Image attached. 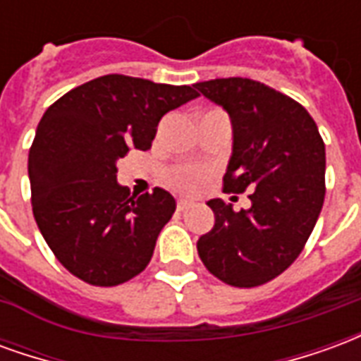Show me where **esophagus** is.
<instances>
[{
  "label": "esophagus",
  "instance_id": "34e87169",
  "mask_svg": "<svg viewBox=\"0 0 361 361\" xmlns=\"http://www.w3.org/2000/svg\"><path fill=\"white\" fill-rule=\"evenodd\" d=\"M191 201H188V199H180V201H178V211H188L189 207H191Z\"/></svg>",
  "mask_w": 361,
  "mask_h": 361
}]
</instances>
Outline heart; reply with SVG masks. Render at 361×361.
I'll list each match as a JSON object with an SVG mask.
<instances>
[{
  "mask_svg": "<svg viewBox=\"0 0 361 361\" xmlns=\"http://www.w3.org/2000/svg\"><path fill=\"white\" fill-rule=\"evenodd\" d=\"M211 176V170L207 166L201 164H181L176 166L170 176H168V181L170 185H173L180 191H185V193H195L199 189L203 188L204 181L209 180Z\"/></svg>",
  "mask_w": 361,
  "mask_h": 361,
  "instance_id": "obj_1",
  "label": "heart"
}]
</instances>
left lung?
Segmentation results:
<instances>
[{
	"mask_svg": "<svg viewBox=\"0 0 361 361\" xmlns=\"http://www.w3.org/2000/svg\"><path fill=\"white\" fill-rule=\"evenodd\" d=\"M195 89L232 119L224 191L251 189V207L211 199L214 228L199 238L203 265L230 286L276 279L302 253L325 199V142L302 104L263 82L228 77Z\"/></svg>",
	"mask_w": 361,
	"mask_h": 361,
	"instance_id": "8db88e82",
	"label": "left lung"
}]
</instances>
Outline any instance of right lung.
I'll use <instances>...</instances> for the list:
<instances>
[{
    "instance_id": "obj_1",
    "label": "right lung",
    "mask_w": 361,
    "mask_h": 361,
    "mask_svg": "<svg viewBox=\"0 0 361 361\" xmlns=\"http://www.w3.org/2000/svg\"><path fill=\"white\" fill-rule=\"evenodd\" d=\"M197 96L188 85L104 75L46 110L28 152L32 212L77 279L118 286L147 269L176 199L160 188L131 195L116 162L129 149L149 150L162 116Z\"/></svg>"
}]
</instances>
